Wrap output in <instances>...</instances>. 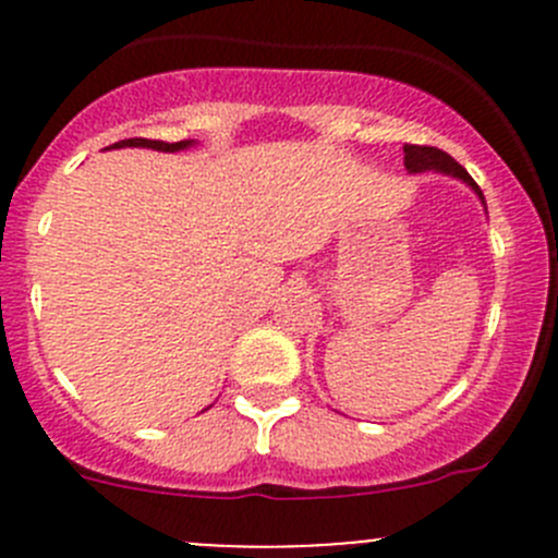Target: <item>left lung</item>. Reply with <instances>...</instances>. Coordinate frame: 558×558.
Listing matches in <instances>:
<instances>
[{"label":"left lung","instance_id":"obj_1","mask_svg":"<svg viewBox=\"0 0 558 558\" xmlns=\"http://www.w3.org/2000/svg\"><path fill=\"white\" fill-rule=\"evenodd\" d=\"M404 167H408V172L435 170V172H446V174H451V178L464 180V183L470 185L477 196H481L483 205H486V199H483V191L477 189V183L470 178V172H466L464 167L453 159V156H448L446 150L432 148V145H404Z\"/></svg>","mask_w":558,"mask_h":558}]
</instances>
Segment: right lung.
Segmentation results:
<instances>
[{"mask_svg": "<svg viewBox=\"0 0 558 558\" xmlns=\"http://www.w3.org/2000/svg\"><path fill=\"white\" fill-rule=\"evenodd\" d=\"M194 145V140H180V143H161V140H145V137H129L121 140V143L110 145V148H154L165 150V154H174V150H183Z\"/></svg>", "mask_w": 558, "mask_h": 558, "instance_id": "add662e5", "label": "right lung"}]
</instances>
